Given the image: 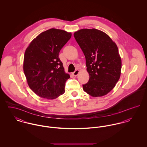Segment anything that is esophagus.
Wrapping results in <instances>:
<instances>
[{
    "instance_id": "obj_1",
    "label": "esophagus",
    "mask_w": 147,
    "mask_h": 147,
    "mask_svg": "<svg viewBox=\"0 0 147 147\" xmlns=\"http://www.w3.org/2000/svg\"><path fill=\"white\" fill-rule=\"evenodd\" d=\"M79 69H76V70L72 73V74H73L74 76H77V75L79 74Z\"/></svg>"
}]
</instances>
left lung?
Returning <instances> with one entry per match:
<instances>
[{"label":"left lung","instance_id":"left-lung-1","mask_svg":"<svg viewBox=\"0 0 147 147\" xmlns=\"http://www.w3.org/2000/svg\"><path fill=\"white\" fill-rule=\"evenodd\" d=\"M74 37L84 53L89 82L83 89L92 97L110 92L119 79L122 62L115 42L104 32L96 29H83Z\"/></svg>","mask_w":147,"mask_h":147}]
</instances>
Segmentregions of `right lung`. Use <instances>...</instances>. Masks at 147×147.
Returning <instances> with one entry per match:
<instances>
[{
  "instance_id": "obj_1",
  "label": "right lung",
  "mask_w": 147,
  "mask_h": 147,
  "mask_svg": "<svg viewBox=\"0 0 147 147\" xmlns=\"http://www.w3.org/2000/svg\"><path fill=\"white\" fill-rule=\"evenodd\" d=\"M71 37L70 33L52 28L40 34L26 49L24 72L30 88L38 96L52 100L64 93L70 76L58 56Z\"/></svg>"
}]
</instances>
